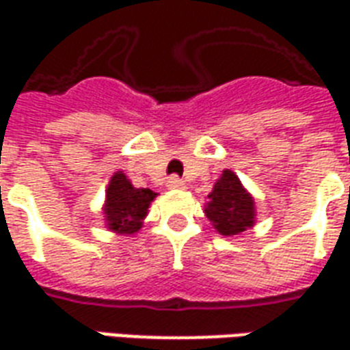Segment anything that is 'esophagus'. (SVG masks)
<instances>
[{"mask_svg": "<svg viewBox=\"0 0 350 350\" xmlns=\"http://www.w3.org/2000/svg\"><path fill=\"white\" fill-rule=\"evenodd\" d=\"M167 187L172 189V191H183V189H185V182L180 180L178 176H170L167 182Z\"/></svg>", "mask_w": 350, "mask_h": 350, "instance_id": "1", "label": "esophagus"}]
</instances>
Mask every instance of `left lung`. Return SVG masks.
Here are the masks:
<instances>
[{"mask_svg":"<svg viewBox=\"0 0 350 350\" xmlns=\"http://www.w3.org/2000/svg\"><path fill=\"white\" fill-rule=\"evenodd\" d=\"M208 198L204 211L219 234L230 237L254 226V198L232 170H222Z\"/></svg>","mask_w":350,"mask_h":350,"instance_id":"obj_1","label":"left lung"}]
</instances>
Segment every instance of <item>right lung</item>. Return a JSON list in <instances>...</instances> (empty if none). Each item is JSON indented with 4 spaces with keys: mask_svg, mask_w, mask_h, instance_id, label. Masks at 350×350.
Masks as SVG:
<instances>
[{
    "mask_svg": "<svg viewBox=\"0 0 350 350\" xmlns=\"http://www.w3.org/2000/svg\"><path fill=\"white\" fill-rule=\"evenodd\" d=\"M155 196L157 193H154L152 189L133 187L122 170L115 172L105 189L103 215L107 228L122 235L139 232Z\"/></svg>",
    "mask_w": 350,
    "mask_h": 350,
    "instance_id": "1",
    "label": "right lung"
}]
</instances>
